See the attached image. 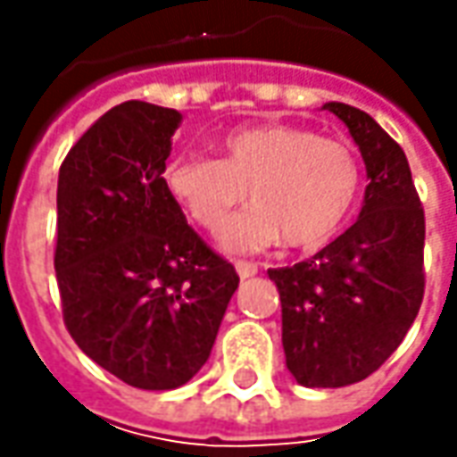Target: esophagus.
Masks as SVG:
<instances>
[{
    "label": "esophagus",
    "instance_id": "obj_1",
    "mask_svg": "<svg viewBox=\"0 0 457 457\" xmlns=\"http://www.w3.org/2000/svg\"><path fill=\"white\" fill-rule=\"evenodd\" d=\"M237 272L241 279H249V277H254L259 270H256V264H252V262H237Z\"/></svg>",
    "mask_w": 457,
    "mask_h": 457
}]
</instances>
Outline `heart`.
I'll return each mask as SVG.
<instances>
[{"mask_svg":"<svg viewBox=\"0 0 457 457\" xmlns=\"http://www.w3.org/2000/svg\"><path fill=\"white\" fill-rule=\"evenodd\" d=\"M219 160L180 154L162 172L167 193L219 237L246 190L254 205L226 231L231 252L279 238L318 249L343 228L361 195V162L351 145L292 124H259L219 139Z\"/></svg>","mask_w":457,"mask_h":457,"instance_id":"b5f03b06","label":"heart"}]
</instances>
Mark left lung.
Listing matches in <instances>:
<instances>
[{"instance_id":"1","label":"left lung","mask_w":457,"mask_h":457,"mask_svg":"<svg viewBox=\"0 0 457 457\" xmlns=\"http://www.w3.org/2000/svg\"><path fill=\"white\" fill-rule=\"evenodd\" d=\"M366 165L359 220L295 267L270 270L282 345L303 386L336 389L374 374L404 341L425 295V211L404 150L356 106L330 101Z\"/></svg>"}]
</instances>
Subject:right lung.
<instances>
[{
	"label": "right lung",
	"instance_id": "add662e5",
	"mask_svg": "<svg viewBox=\"0 0 457 457\" xmlns=\"http://www.w3.org/2000/svg\"><path fill=\"white\" fill-rule=\"evenodd\" d=\"M180 121L175 109L124 101L91 124L58 175L65 328L101 369L150 392L201 371L238 287L162 180Z\"/></svg>",
	"mask_w": 457,
	"mask_h": 457
}]
</instances>
